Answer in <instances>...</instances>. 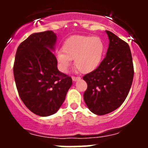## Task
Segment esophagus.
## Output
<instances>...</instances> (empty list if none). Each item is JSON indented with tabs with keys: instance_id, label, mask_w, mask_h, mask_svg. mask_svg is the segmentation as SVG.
I'll list each match as a JSON object with an SVG mask.
<instances>
[{
	"instance_id": "34e87169",
	"label": "esophagus",
	"mask_w": 148,
	"mask_h": 148,
	"mask_svg": "<svg viewBox=\"0 0 148 148\" xmlns=\"http://www.w3.org/2000/svg\"><path fill=\"white\" fill-rule=\"evenodd\" d=\"M80 79V77H72V80L74 82H76L77 81V80H79Z\"/></svg>"
}]
</instances>
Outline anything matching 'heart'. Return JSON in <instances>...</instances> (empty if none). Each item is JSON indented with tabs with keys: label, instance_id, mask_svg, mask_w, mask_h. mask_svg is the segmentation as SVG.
<instances>
[{
	"label": "heart",
	"instance_id": "1",
	"mask_svg": "<svg viewBox=\"0 0 148 148\" xmlns=\"http://www.w3.org/2000/svg\"><path fill=\"white\" fill-rule=\"evenodd\" d=\"M62 52L56 55L58 64L63 71H67L74 60L75 66L82 73H89L97 68L104 56L105 46L99 36H73L62 46Z\"/></svg>",
	"mask_w": 148,
	"mask_h": 148
}]
</instances>
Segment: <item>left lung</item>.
I'll return each instance as SVG.
<instances>
[{"label": "left lung", "instance_id": "8db88e82", "mask_svg": "<svg viewBox=\"0 0 148 148\" xmlns=\"http://www.w3.org/2000/svg\"><path fill=\"white\" fill-rule=\"evenodd\" d=\"M110 43L99 66L84 76L87 89L84 99L92 112L104 115L120 107L127 97L134 77L130 46L115 34L106 31Z\"/></svg>", "mask_w": 148, "mask_h": 148}]
</instances>
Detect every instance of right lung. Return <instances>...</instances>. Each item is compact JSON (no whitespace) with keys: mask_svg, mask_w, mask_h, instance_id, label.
<instances>
[{"mask_svg":"<svg viewBox=\"0 0 148 148\" xmlns=\"http://www.w3.org/2000/svg\"><path fill=\"white\" fill-rule=\"evenodd\" d=\"M56 35L52 31L35 33L16 51L13 74L22 102L34 114L51 115L64 102L72 84L71 77L60 72L54 49Z\"/></svg>","mask_w":148,"mask_h":148,"instance_id":"add662e5","label":"right lung"}]
</instances>
